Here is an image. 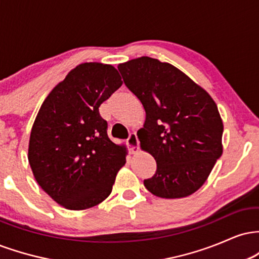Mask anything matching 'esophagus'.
Masks as SVG:
<instances>
[{"label":"esophagus","mask_w":259,"mask_h":259,"mask_svg":"<svg viewBox=\"0 0 259 259\" xmlns=\"http://www.w3.org/2000/svg\"><path fill=\"white\" fill-rule=\"evenodd\" d=\"M126 145L127 147H129V151L132 154H135L138 152L139 150V140H138V136H136L135 133L130 134L129 138L126 140Z\"/></svg>","instance_id":"34e87169"}]
</instances>
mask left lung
Listing matches in <instances>:
<instances>
[{
    "mask_svg": "<svg viewBox=\"0 0 259 259\" xmlns=\"http://www.w3.org/2000/svg\"><path fill=\"white\" fill-rule=\"evenodd\" d=\"M118 70L146 112L138 138L156 159L157 170L144 180L145 187L162 198L194 194L223 153V121L215 102L186 74L158 59H132Z\"/></svg>",
    "mask_w": 259,
    "mask_h": 259,
    "instance_id": "obj_1",
    "label": "left lung"
}]
</instances>
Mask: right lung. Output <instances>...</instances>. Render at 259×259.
<instances>
[{
  "label": "right lung",
  "mask_w": 259,
  "mask_h": 259,
  "mask_svg": "<svg viewBox=\"0 0 259 259\" xmlns=\"http://www.w3.org/2000/svg\"><path fill=\"white\" fill-rule=\"evenodd\" d=\"M121 84L112 65L79 64L37 113L29 163L41 189L67 209H88L106 200L125 164V148L109 140L99 111Z\"/></svg>",
  "instance_id": "1"
}]
</instances>
